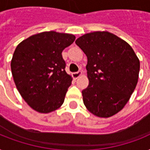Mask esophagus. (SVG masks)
<instances>
[{"mask_svg":"<svg viewBox=\"0 0 150 150\" xmlns=\"http://www.w3.org/2000/svg\"><path fill=\"white\" fill-rule=\"evenodd\" d=\"M81 75H82V71H77V72L72 73V77H73V79H77Z\"/></svg>","mask_w":150,"mask_h":150,"instance_id":"obj_1","label":"esophagus"}]
</instances>
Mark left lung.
Listing matches in <instances>:
<instances>
[{"instance_id":"obj_1","label":"left lung","mask_w":150,"mask_h":150,"mask_svg":"<svg viewBox=\"0 0 150 150\" xmlns=\"http://www.w3.org/2000/svg\"><path fill=\"white\" fill-rule=\"evenodd\" d=\"M75 43L88 59L89 83L82 92L85 106L96 116H113L135 90L139 60L128 43L108 32L85 34Z\"/></svg>"}]
</instances>
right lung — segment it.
<instances>
[{
  "label": "right lung",
  "instance_id": "obj_1",
  "mask_svg": "<svg viewBox=\"0 0 150 150\" xmlns=\"http://www.w3.org/2000/svg\"><path fill=\"white\" fill-rule=\"evenodd\" d=\"M72 34L43 32L17 46L11 68L18 90L36 111L50 113L63 104L72 79L65 71L62 51L75 41Z\"/></svg>",
  "mask_w": 150,
  "mask_h": 150
}]
</instances>
